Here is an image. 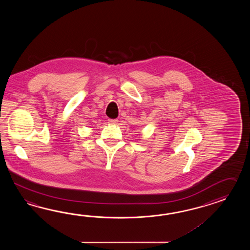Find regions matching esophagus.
I'll return each mask as SVG.
<instances>
[{
    "label": "esophagus",
    "instance_id": "1",
    "mask_svg": "<svg viewBox=\"0 0 250 250\" xmlns=\"http://www.w3.org/2000/svg\"><path fill=\"white\" fill-rule=\"evenodd\" d=\"M108 123H110V124H116V123H118V120H112V119H109L108 120Z\"/></svg>",
    "mask_w": 250,
    "mask_h": 250
}]
</instances>
